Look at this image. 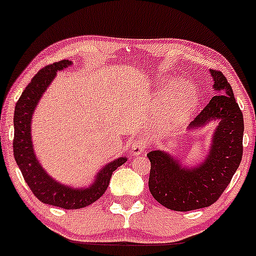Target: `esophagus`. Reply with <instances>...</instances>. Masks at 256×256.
Here are the masks:
<instances>
[{
	"instance_id": "obj_1",
	"label": "esophagus",
	"mask_w": 256,
	"mask_h": 256,
	"mask_svg": "<svg viewBox=\"0 0 256 256\" xmlns=\"http://www.w3.org/2000/svg\"><path fill=\"white\" fill-rule=\"evenodd\" d=\"M146 148H147V142L144 141V140H136L135 142H132V148H130V155L132 156H138V155L142 154L146 150Z\"/></svg>"
}]
</instances>
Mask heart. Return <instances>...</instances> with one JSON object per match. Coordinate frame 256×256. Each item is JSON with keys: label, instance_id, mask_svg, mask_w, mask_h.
<instances>
[{"label": "heart", "instance_id": "heart-1", "mask_svg": "<svg viewBox=\"0 0 256 256\" xmlns=\"http://www.w3.org/2000/svg\"><path fill=\"white\" fill-rule=\"evenodd\" d=\"M198 92L190 82L176 80L169 88L161 89L158 107L162 110L158 126L164 132H174L184 124L198 106Z\"/></svg>", "mask_w": 256, "mask_h": 256}]
</instances>
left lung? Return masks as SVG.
<instances>
[{"label":"left lung","mask_w":256,"mask_h":256,"mask_svg":"<svg viewBox=\"0 0 256 256\" xmlns=\"http://www.w3.org/2000/svg\"><path fill=\"white\" fill-rule=\"evenodd\" d=\"M210 75L218 94L188 127L202 128L209 121H218L204 161L188 168L158 149L147 154L150 161L149 190L158 204L172 210L188 212L213 204L240 166L244 152V115L224 75L215 69H210Z\"/></svg>","instance_id":"8db88e82"}]
</instances>
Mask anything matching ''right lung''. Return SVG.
I'll use <instances>...</instances> for the list:
<instances>
[{
	"instance_id": "right-lung-1",
	"label": "right lung",
	"mask_w": 256,
	"mask_h": 256,
	"mask_svg": "<svg viewBox=\"0 0 256 256\" xmlns=\"http://www.w3.org/2000/svg\"><path fill=\"white\" fill-rule=\"evenodd\" d=\"M72 66V61L62 60L41 69L20 96L14 112L15 161L32 194L43 204L63 209H80L98 200L108 188L112 174L128 160L120 158L109 162L96 174L95 181L88 188H72L49 176L35 156L32 144V118L43 92L58 70Z\"/></svg>"
}]
</instances>
